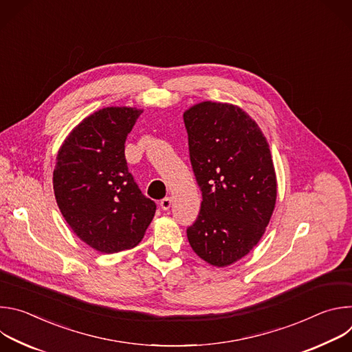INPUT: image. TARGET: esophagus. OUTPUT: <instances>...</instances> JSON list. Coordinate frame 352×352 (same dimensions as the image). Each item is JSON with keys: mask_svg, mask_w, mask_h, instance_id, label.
<instances>
[{"mask_svg": "<svg viewBox=\"0 0 352 352\" xmlns=\"http://www.w3.org/2000/svg\"><path fill=\"white\" fill-rule=\"evenodd\" d=\"M171 205H173V199H171L170 196H167V197L162 199L160 206H162V209H163V210H168V209L171 208Z\"/></svg>", "mask_w": 352, "mask_h": 352, "instance_id": "obj_1", "label": "esophagus"}]
</instances>
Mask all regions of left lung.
I'll return each instance as SVG.
<instances>
[{"label":"left lung","instance_id":"8db88e82","mask_svg":"<svg viewBox=\"0 0 352 352\" xmlns=\"http://www.w3.org/2000/svg\"><path fill=\"white\" fill-rule=\"evenodd\" d=\"M189 156L202 206L186 235L206 263L227 267L263 236L277 199L270 146L243 109L200 102L184 113Z\"/></svg>","mask_w":352,"mask_h":352}]
</instances>
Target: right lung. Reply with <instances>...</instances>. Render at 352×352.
I'll use <instances>...</instances> for the list:
<instances>
[{
    "instance_id": "obj_1",
    "label": "right lung",
    "mask_w": 352,
    "mask_h": 352,
    "mask_svg": "<svg viewBox=\"0 0 352 352\" xmlns=\"http://www.w3.org/2000/svg\"><path fill=\"white\" fill-rule=\"evenodd\" d=\"M143 110L104 107L64 139L53 173L57 205L74 234L102 254L135 248L156 205L128 171L125 140Z\"/></svg>"
}]
</instances>
